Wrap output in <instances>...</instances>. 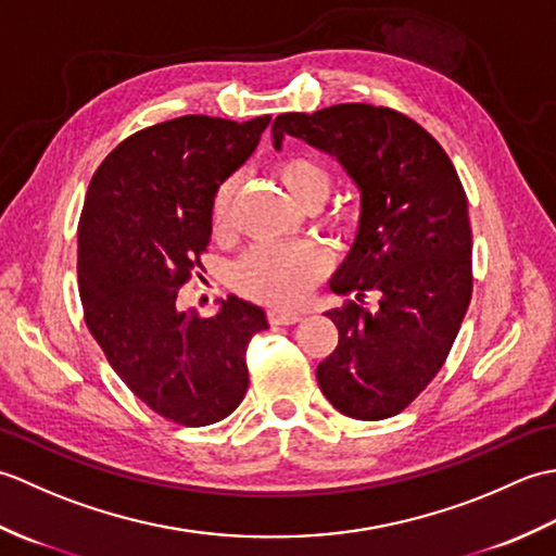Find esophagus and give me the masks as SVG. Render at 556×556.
Instances as JSON below:
<instances>
[{
    "label": "esophagus",
    "instance_id": "esophagus-1",
    "mask_svg": "<svg viewBox=\"0 0 556 556\" xmlns=\"http://www.w3.org/2000/svg\"><path fill=\"white\" fill-rule=\"evenodd\" d=\"M267 320L269 325H296L301 323V315L299 313H289V311H269L267 313Z\"/></svg>",
    "mask_w": 556,
    "mask_h": 556
}]
</instances>
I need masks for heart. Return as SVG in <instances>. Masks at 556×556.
<instances>
[{"label":"heart","mask_w":556,"mask_h":556,"mask_svg":"<svg viewBox=\"0 0 556 556\" xmlns=\"http://www.w3.org/2000/svg\"><path fill=\"white\" fill-rule=\"evenodd\" d=\"M277 176L287 193L305 210H317L332 193V174L320 162L305 155H291L277 164ZM239 193V176H229L212 203V233L224 239L231 231L233 203ZM332 227L341 233H353L361 227V212L356 207L339 210L332 215ZM329 271V253L317 243L296 245H260L253 248L233 271L236 289L245 296L269 305H299L308 299Z\"/></svg>","instance_id":"obj_1"}]
</instances>
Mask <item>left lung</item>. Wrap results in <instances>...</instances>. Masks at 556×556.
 Listing matches in <instances>:
<instances>
[{"mask_svg":"<svg viewBox=\"0 0 556 556\" xmlns=\"http://www.w3.org/2000/svg\"><path fill=\"white\" fill-rule=\"evenodd\" d=\"M285 136L334 155L361 191V227L329 287L353 293L325 315L339 344L317 365L323 394L356 420L404 410L452 351L473 293L468 200L442 146L410 116L346 102L313 114H279ZM372 290L375 312L364 308Z\"/></svg>","mask_w":556,"mask_h":556,"instance_id":"8db88e82","label":"left lung"}]
</instances>
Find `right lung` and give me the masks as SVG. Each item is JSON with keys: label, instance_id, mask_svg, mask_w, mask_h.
Here are the masks:
<instances>
[{"label": "right lung", "instance_id": "add662e5", "mask_svg": "<svg viewBox=\"0 0 556 556\" xmlns=\"http://www.w3.org/2000/svg\"><path fill=\"white\" fill-rule=\"evenodd\" d=\"M267 124L188 114L148 126L104 157L83 203L78 291L90 334L148 408L188 428L241 404L248 344L267 329L263 308L236 296L212 317L176 305L203 267L217 188Z\"/></svg>", "mask_w": 556, "mask_h": 556}]
</instances>
